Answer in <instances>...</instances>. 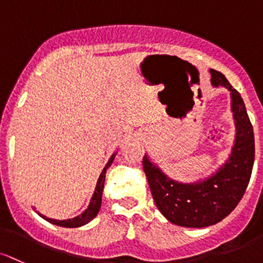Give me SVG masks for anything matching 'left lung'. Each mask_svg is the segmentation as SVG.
<instances>
[{"label": "left lung", "mask_w": 263, "mask_h": 263, "mask_svg": "<svg viewBox=\"0 0 263 263\" xmlns=\"http://www.w3.org/2000/svg\"><path fill=\"white\" fill-rule=\"evenodd\" d=\"M213 87L231 92V109L236 124V137L229 157L211 176L194 182H179L145 154L143 171L155 204L173 224L203 228L224 219L245 194L255 161V136L241 95L220 71L211 69Z\"/></svg>", "instance_id": "left-lung-1"}]
</instances>
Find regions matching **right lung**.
<instances>
[{
  "instance_id": "1",
  "label": "right lung",
  "mask_w": 263,
  "mask_h": 263,
  "mask_svg": "<svg viewBox=\"0 0 263 263\" xmlns=\"http://www.w3.org/2000/svg\"><path fill=\"white\" fill-rule=\"evenodd\" d=\"M116 154H117V153H115L112 155V156H110V159L108 160V162L106 164V166H104L103 170H102L101 175H99V178H98V181H97L95 193H93L92 199H90L89 205H88V208L85 209V211L83 212L82 214L77 215V217H74V218H70V219L59 220V219H52V218L45 217V215L40 214V213L36 212V211H35V212H36L37 214L40 215L41 218H43V219L48 220V222L51 223V224L59 226V227H65V228H77V227H82V226L87 224V223H89L92 219H95L96 215L98 214L99 209H101L102 193H103V186H104V180H106L107 168H108L110 165H112L113 160H115V157H116Z\"/></svg>"
}]
</instances>
